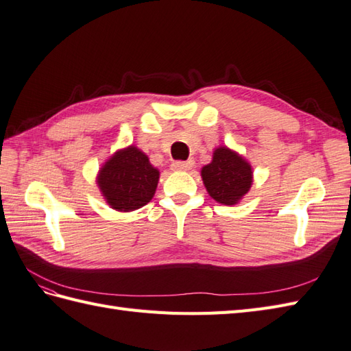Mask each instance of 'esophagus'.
Wrapping results in <instances>:
<instances>
[{
    "instance_id": "obj_1",
    "label": "esophagus",
    "mask_w": 351,
    "mask_h": 351,
    "mask_svg": "<svg viewBox=\"0 0 351 351\" xmlns=\"http://www.w3.org/2000/svg\"><path fill=\"white\" fill-rule=\"evenodd\" d=\"M194 166V161L193 160H188V161H175L172 165V170L175 172H186V170L193 169Z\"/></svg>"
}]
</instances>
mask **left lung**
<instances>
[{
  "instance_id": "1",
  "label": "left lung",
  "mask_w": 351,
  "mask_h": 351,
  "mask_svg": "<svg viewBox=\"0 0 351 351\" xmlns=\"http://www.w3.org/2000/svg\"><path fill=\"white\" fill-rule=\"evenodd\" d=\"M200 175L212 199L226 206L237 204L254 182V169L249 161L223 145L215 148L212 161L202 167Z\"/></svg>"
}]
</instances>
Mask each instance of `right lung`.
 <instances>
[{"label": "right lung", "instance_id": "obj_1", "mask_svg": "<svg viewBox=\"0 0 351 351\" xmlns=\"http://www.w3.org/2000/svg\"><path fill=\"white\" fill-rule=\"evenodd\" d=\"M160 170L136 145L117 149L99 167L96 184L106 204L117 212H133L152 200Z\"/></svg>", "mask_w": 351, "mask_h": 351}]
</instances>
